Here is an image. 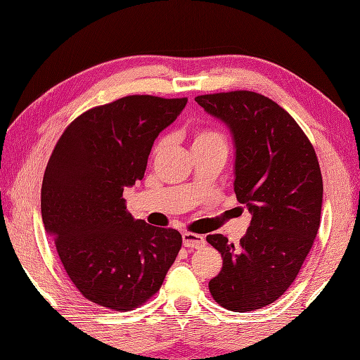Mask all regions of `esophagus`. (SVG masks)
Instances as JSON below:
<instances>
[{
    "label": "esophagus",
    "mask_w": 360,
    "mask_h": 360,
    "mask_svg": "<svg viewBox=\"0 0 360 360\" xmlns=\"http://www.w3.org/2000/svg\"><path fill=\"white\" fill-rule=\"evenodd\" d=\"M182 243H184L186 248L196 249V248L202 246V244L205 243V240H204L202 235L192 233V232H182Z\"/></svg>",
    "instance_id": "obj_1"
}]
</instances>
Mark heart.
I'll return each mask as SVG.
<instances>
[{
    "label": "heart",
    "mask_w": 360,
    "mask_h": 360,
    "mask_svg": "<svg viewBox=\"0 0 360 360\" xmlns=\"http://www.w3.org/2000/svg\"><path fill=\"white\" fill-rule=\"evenodd\" d=\"M207 142H224L223 136L217 131H212V129H201L198 131L195 139H193V145L195 143H207Z\"/></svg>",
    "instance_id": "heart-1"
}]
</instances>
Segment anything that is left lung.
<instances>
[{
    "instance_id": "left-lung-1",
    "label": "left lung",
    "mask_w": 360,
    "mask_h": 360,
    "mask_svg": "<svg viewBox=\"0 0 360 360\" xmlns=\"http://www.w3.org/2000/svg\"><path fill=\"white\" fill-rule=\"evenodd\" d=\"M195 101L232 134L233 188L252 215L240 244L207 236L223 257L210 294L226 309H259L292 285L316 240L323 200L316 151L290 114L262 94L231 91Z\"/></svg>"
}]
</instances>
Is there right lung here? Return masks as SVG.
Returning a JSON list of instances; mask_svg holds the SVG:
<instances>
[{"label": "right lung", "instance_id": "add662e5", "mask_svg": "<svg viewBox=\"0 0 360 360\" xmlns=\"http://www.w3.org/2000/svg\"><path fill=\"white\" fill-rule=\"evenodd\" d=\"M187 98L128 96L83 112L46 167L41 217L83 297L128 311L156 294L181 249L174 229L134 219L122 198L143 178L153 143Z\"/></svg>", "mask_w": 360, "mask_h": 360}]
</instances>
